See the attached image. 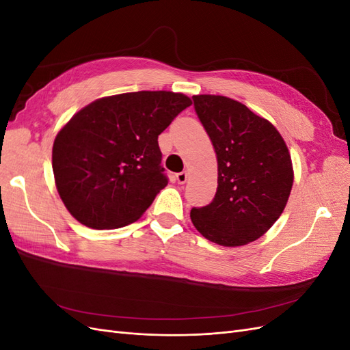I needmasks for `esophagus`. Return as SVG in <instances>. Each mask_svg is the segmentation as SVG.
Masks as SVG:
<instances>
[{"mask_svg": "<svg viewBox=\"0 0 350 350\" xmlns=\"http://www.w3.org/2000/svg\"><path fill=\"white\" fill-rule=\"evenodd\" d=\"M175 178H176L178 184H185L187 178H188V174H187V172H179V174H176V175H175Z\"/></svg>", "mask_w": 350, "mask_h": 350, "instance_id": "obj_1", "label": "esophagus"}]
</instances>
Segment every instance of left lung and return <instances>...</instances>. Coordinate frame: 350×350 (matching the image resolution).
Wrapping results in <instances>:
<instances>
[{"label": "left lung", "mask_w": 350, "mask_h": 350, "mask_svg": "<svg viewBox=\"0 0 350 350\" xmlns=\"http://www.w3.org/2000/svg\"><path fill=\"white\" fill-rule=\"evenodd\" d=\"M193 100L217 156V191L189 216L208 241L245 245L266 234L288 203L293 184L288 146L271 122L238 100L215 94Z\"/></svg>", "instance_id": "8db88e82"}]
</instances>
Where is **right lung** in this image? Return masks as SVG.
<instances>
[{
    "label": "right lung",
    "mask_w": 350,
    "mask_h": 350,
    "mask_svg": "<svg viewBox=\"0 0 350 350\" xmlns=\"http://www.w3.org/2000/svg\"><path fill=\"white\" fill-rule=\"evenodd\" d=\"M191 105L166 90L92 102L62 126L52 147L58 194L80 224L115 229L139 219L167 185L157 137Z\"/></svg>",
    "instance_id": "right-lung-1"
}]
</instances>
